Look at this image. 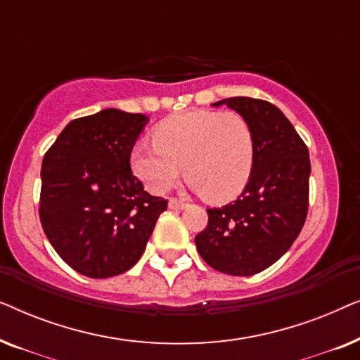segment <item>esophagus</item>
Instances as JSON below:
<instances>
[{"instance_id": "34e87169", "label": "esophagus", "mask_w": 360, "mask_h": 360, "mask_svg": "<svg viewBox=\"0 0 360 360\" xmlns=\"http://www.w3.org/2000/svg\"><path fill=\"white\" fill-rule=\"evenodd\" d=\"M169 206L172 210H184V208H186V206H188V203H185V201L176 200V198H170Z\"/></svg>"}]
</instances>
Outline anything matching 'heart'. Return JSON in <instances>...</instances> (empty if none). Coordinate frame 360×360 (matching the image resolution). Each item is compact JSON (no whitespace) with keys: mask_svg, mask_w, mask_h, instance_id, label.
<instances>
[{"mask_svg":"<svg viewBox=\"0 0 360 360\" xmlns=\"http://www.w3.org/2000/svg\"><path fill=\"white\" fill-rule=\"evenodd\" d=\"M154 146L137 144L131 169L152 193H165L184 167L185 179L213 203L238 196L252 175L255 136L236 111H188L170 116L152 132Z\"/></svg>","mask_w":360,"mask_h":360,"instance_id":"b5f03b06","label":"heart"}]
</instances>
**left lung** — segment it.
<instances>
[{"label": "left lung", "mask_w": 360, "mask_h": 360, "mask_svg": "<svg viewBox=\"0 0 360 360\" xmlns=\"http://www.w3.org/2000/svg\"><path fill=\"white\" fill-rule=\"evenodd\" d=\"M226 103L250 122L252 175L233 203L208 208L196 249L218 272L249 277L277 262L298 238L309 203V154L298 132L272 103L234 96Z\"/></svg>", "instance_id": "left-lung-1"}]
</instances>
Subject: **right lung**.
Wrapping results in <instances>:
<instances>
[{
    "mask_svg": "<svg viewBox=\"0 0 360 360\" xmlns=\"http://www.w3.org/2000/svg\"><path fill=\"white\" fill-rule=\"evenodd\" d=\"M149 121L103 110L68 122L41 169L39 218L65 264L90 278L124 274L144 254L167 200L132 175L131 152Z\"/></svg>",
    "mask_w": 360,
    "mask_h": 360,
    "instance_id": "right-lung-1",
    "label": "right lung"
}]
</instances>
